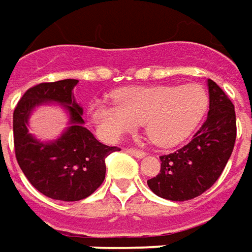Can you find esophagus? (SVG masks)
Returning <instances> with one entry per match:
<instances>
[{
	"mask_svg": "<svg viewBox=\"0 0 252 252\" xmlns=\"http://www.w3.org/2000/svg\"><path fill=\"white\" fill-rule=\"evenodd\" d=\"M126 153H129V154L137 157V158H143L146 156V153L143 150H139V149H126Z\"/></svg>",
	"mask_w": 252,
	"mask_h": 252,
	"instance_id": "1",
	"label": "esophagus"
}]
</instances>
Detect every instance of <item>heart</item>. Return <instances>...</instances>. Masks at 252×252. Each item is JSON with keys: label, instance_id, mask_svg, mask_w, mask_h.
Instances as JSON below:
<instances>
[{"label": "heart", "instance_id": "heart-1", "mask_svg": "<svg viewBox=\"0 0 252 252\" xmlns=\"http://www.w3.org/2000/svg\"><path fill=\"white\" fill-rule=\"evenodd\" d=\"M115 102H94L90 113L102 136L115 140L144 122L146 134L161 147L177 146L196 130L209 108L199 84L136 87L121 90Z\"/></svg>", "mask_w": 252, "mask_h": 252}]
</instances>
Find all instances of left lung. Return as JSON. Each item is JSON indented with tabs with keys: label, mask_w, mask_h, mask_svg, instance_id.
<instances>
[{
	"label": "left lung",
	"mask_w": 252,
	"mask_h": 252,
	"mask_svg": "<svg viewBox=\"0 0 252 252\" xmlns=\"http://www.w3.org/2000/svg\"><path fill=\"white\" fill-rule=\"evenodd\" d=\"M209 112L193 139L161 156L158 175L147 181L160 198L184 202L202 195L221 175L234 149L237 126L234 105L218 84L208 80Z\"/></svg>",
	"instance_id": "left-lung-1"
}]
</instances>
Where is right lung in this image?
I'll return each instance as SVG.
<instances>
[{
  "label": "right lung",
  "instance_id": "right-lung-1",
  "mask_svg": "<svg viewBox=\"0 0 252 252\" xmlns=\"http://www.w3.org/2000/svg\"><path fill=\"white\" fill-rule=\"evenodd\" d=\"M78 80L40 83L29 88L14 111L15 157L28 181L47 198L75 202L90 196L105 179V158L119 147L105 146L84 127L83 109L74 101ZM63 103L72 126L60 139L42 143L27 133V118L37 104ZM121 150V149H119Z\"/></svg>",
  "mask_w": 252,
  "mask_h": 252
}]
</instances>
